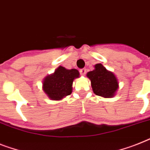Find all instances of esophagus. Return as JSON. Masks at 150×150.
Returning a JSON list of instances; mask_svg holds the SVG:
<instances>
[{"mask_svg": "<svg viewBox=\"0 0 150 150\" xmlns=\"http://www.w3.org/2000/svg\"><path fill=\"white\" fill-rule=\"evenodd\" d=\"M80 74L81 76H84L85 74H86V70L85 68H83V69H80Z\"/></svg>", "mask_w": 150, "mask_h": 150, "instance_id": "34e87169", "label": "esophagus"}]
</instances>
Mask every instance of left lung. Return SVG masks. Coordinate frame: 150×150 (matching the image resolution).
<instances>
[{"instance_id":"1","label":"left lung","mask_w":150,"mask_h":150,"mask_svg":"<svg viewBox=\"0 0 150 150\" xmlns=\"http://www.w3.org/2000/svg\"><path fill=\"white\" fill-rule=\"evenodd\" d=\"M95 94L105 98L112 97L118 89V81L112 72L106 70L101 64L95 65V69L87 74Z\"/></svg>"}]
</instances>
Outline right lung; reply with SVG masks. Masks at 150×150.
<instances>
[{
    "mask_svg": "<svg viewBox=\"0 0 150 150\" xmlns=\"http://www.w3.org/2000/svg\"><path fill=\"white\" fill-rule=\"evenodd\" d=\"M79 75L77 70H67L60 66L54 74L44 79L43 89L51 100H60L72 93L73 81Z\"/></svg>",
    "mask_w": 150,
    "mask_h": 150,
    "instance_id": "add662e5",
    "label": "right lung"
}]
</instances>
